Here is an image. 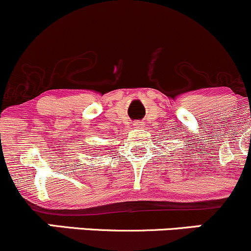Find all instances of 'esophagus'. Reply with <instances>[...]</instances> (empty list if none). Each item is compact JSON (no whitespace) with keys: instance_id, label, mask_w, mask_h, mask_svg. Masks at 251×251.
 Instances as JSON below:
<instances>
[{"instance_id":"34e87169","label":"esophagus","mask_w":251,"mask_h":251,"mask_svg":"<svg viewBox=\"0 0 251 251\" xmlns=\"http://www.w3.org/2000/svg\"><path fill=\"white\" fill-rule=\"evenodd\" d=\"M135 126H136V127H142V126H143V124H142L141 121H136Z\"/></svg>"}]
</instances>
